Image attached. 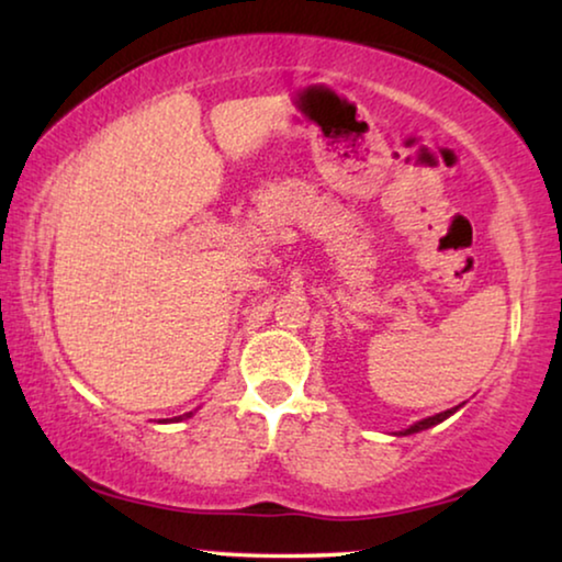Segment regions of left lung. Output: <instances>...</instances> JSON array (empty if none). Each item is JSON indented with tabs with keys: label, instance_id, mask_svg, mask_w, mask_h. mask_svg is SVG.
Listing matches in <instances>:
<instances>
[{
	"label": "left lung",
	"instance_id": "left-lung-1",
	"mask_svg": "<svg viewBox=\"0 0 562 562\" xmlns=\"http://www.w3.org/2000/svg\"><path fill=\"white\" fill-rule=\"evenodd\" d=\"M457 411H459V408H451V411L436 413V416H430V418H423V420H418V423H413L411 428L401 430V434H397V436H411V434H418V430H426V428H430V426H438V423L446 420L449 416H453V413H457Z\"/></svg>",
	"mask_w": 562,
	"mask_h": 562
}]
</instances>
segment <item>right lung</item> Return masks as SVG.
Returning a JSON list of instances; mask_svg holds the SVG:
<instances>
[{"label": "right lung", "mask_w": 562, "mask_h": 562, "mask_svg": "<svg viewBox=\"0 0 562 562\" xmlns=\"http://www.w3.org/2000/svg\"><path fill=\"white\" fill-rule=\"evenodd\" d=\"M192 416V413H184V416H180V418H175V420H182V418H190Z\"/></svg>", "instance_id": "add662e5"}]
</instances>
